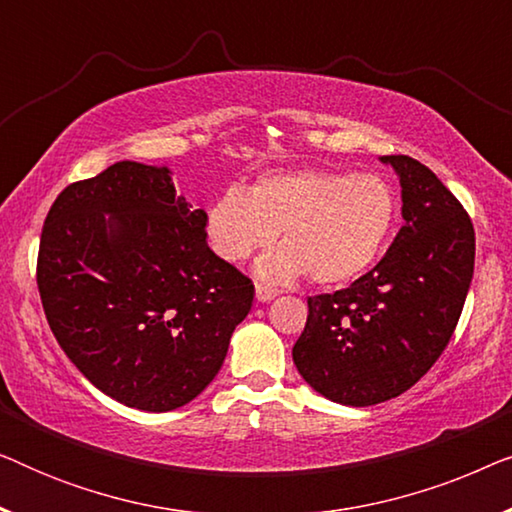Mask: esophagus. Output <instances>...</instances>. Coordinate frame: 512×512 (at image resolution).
I'll return each instance as SVG.
<instances>
[{
	"label": "esophagus",
	"instance_id": "34e87169",
	"mask_svg": "<svg viewBox=\"0 0 512 512\" xmlns=\"http://www.w3.org/2000/svg\"><path fill=\"white\" fill-rule=\"evenodd\" d=\"M275 296H277L275 289H270V286H263V284H256V300H258V303H270V300Z\"/></svg>",
	"mask_w": 512,
	"mask_h": 512
}]
</instances>
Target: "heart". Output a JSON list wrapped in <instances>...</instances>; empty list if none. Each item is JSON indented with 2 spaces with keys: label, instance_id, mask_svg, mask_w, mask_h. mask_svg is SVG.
<instances>
[{
  "label": "heart",
  "instance_id": "1",
  "mask_svg": "<svg viewBox=\"0 0 512 512\" xmlns=\"http://www.w3.org/2000/svg\"><path fill=\"white\" fill-rule=\"evenodd\" d=\"M394 216V188L377 174L298 170L265 174L247 193L219 195L207 209L205 233L226 263H244L279 233L282 249L256 265L263 282L307 272L317 284H340L373 265Z\"/></svg>",
  "mask_w": 512,
  "mask_h": 512
}]
</instances>
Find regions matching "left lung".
Segmentation results:
<instances>
[{
    "instance_id": "obj_1",
    "label": "left lung",
    "mask_w": 512,
    "mask_h": 512,
    "mask_svg": "<svg viewBox=\"0 0 512 512\" xmlns=\"http://www.w3.org/2000/svg\"><path fill=\"white\" fill-rule=\"evenodd\" d=\"M401 184L403 226L373 270L307 298L293 363L328 401L366 408L426 375L464 310L475 263L473 223L429 167L382 156Z\"/></svg>"
}]
</instances>
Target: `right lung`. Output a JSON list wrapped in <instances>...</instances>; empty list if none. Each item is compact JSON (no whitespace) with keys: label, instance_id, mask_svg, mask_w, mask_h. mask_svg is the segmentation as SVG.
<instances>
[{"label":"right lung","instance_id":"1","mask_svg":"<svg viewBox=\"0 0 512 512\" xmlns=\"http://www.w3.org/2000/svg\"><path fill=\"white\" fill-rule=\"evenodd\" d=\"M207 212L172 170L121 160L67 186L41 230L48 326L90 384L144 412L191 403L214 380L254 284L209 249Z\"/></svg>","mask_w":512,"mask_h":512}]
</instances>
